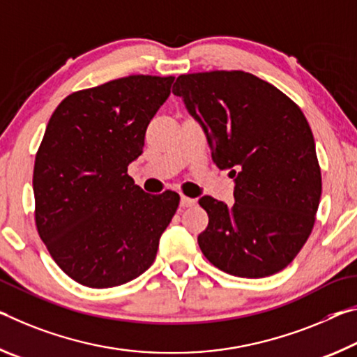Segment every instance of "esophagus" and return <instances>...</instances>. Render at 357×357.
I'll use <instances>...</instances> for the list:
<instances>
[{"mask_svg":"<svg viewBox=\"0 0 357 357\" xmlns=\"http://www.w3.org/2000/svg\"><path fill=\"white\" fill-rule=\"evenodd\" d=\"M195 204H196V201L191 199V197L180 196V206L182 207H191V206H195Z\"/></svg>","mask_w":357,"mask_h":357,"instance_id":"obj_1","label":"esophagus"}]
</instances>
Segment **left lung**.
I'll return each mask as SVG.
<instances>
[{
    "instance_id": "left-lung-1",
    "label": "left lung",
    "mask_w": 357,
    "mask_h": 357,
    "mask_svg": "<svg viewBox=\"0 0 357 357\" xmlns=\"http://www.w3.org/2000/svg\"><path fill=\"white\" fill-rule=\"evenodd\" d=\"M183 98L236 182L234 206L199 199L208 226L197 243L220 271L243 278L273 275L305 245L317 220L321 169L310 125L277 86L243 71L178 75Z\"/></svg>"
}]
</instances>
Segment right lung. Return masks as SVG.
<instances>
[{
  "instance_id": "add662e5",
  "label": "right lung",
  "mask_w": 357,
  "mask_h": 357,
  "mask_svg": "<svg viewBox=\"0 0 357 357\" xmlns=\"http://www.w3.org/2000/svg\"><path fill=\"white\" fill-rule=\"evenodd\" d=\"M172 75H128L74 91L47 123L33 172L34 221L58 267L89 288L131 282L153 264L180 197L128 175Z\"/></svg>"
}]
</instances>
